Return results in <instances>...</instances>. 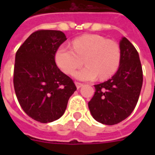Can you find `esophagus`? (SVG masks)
Wrapping results in <instances>:
<instances>
[{"instance_id": "1", "label": "esophagus", "mask_w": 155, "mask_h": 155, "mask_svg": "<svg viewBox=\"0 0 155 155\" xmlns=\"http://www.w3.org/2000/svg\"><path fill=\"white\" fill-rule=\"evenodd\" d=\"M75 85H76L77 89H80V88L83 85V84H82V83H80V82H75Z\"/></svg>"}]
</instances>
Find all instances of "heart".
I'll return each mask as SVG.
<instances>
[{
    "label": "heart",
    "mask_w": 155,
    "mask_h": 155,
    "mask_svg": "<svg viewBox=\"0 0 155 155\" xmlns=\"http://www.w3.org/2000/svg\"><path fill=\"white\" fill-rule=\"evenodd\" d=\"M121 51L119 44L99 35H83L72 41V47L61 45L54 54L58 67L71 74L83 64L86 66L74 73L81 81H94L110 77L120 65Z\"/></svg>",
    "instance_id": "b5f03b06"
}]
</instances>
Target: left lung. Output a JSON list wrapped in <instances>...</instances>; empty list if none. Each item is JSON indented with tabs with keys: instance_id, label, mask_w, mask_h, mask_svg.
I'll return each mask as SVG.
<instances>
[{
	"instance_id": "obj_1",
	"label": "left lung",
	"mask_w": 155,
	"mask_h": 155,
	"mask_svg": "<svg viewBox=\"0 0 155 155\" xmlns=\"http://www.w3.org/2000/svg\"><path fill=\"white\" fill-rule=\"evenodd\" d=\"M120 66L109 81L94 84L95 92L88 105L100 123L113 125L130 116L136 106L143 84L139 53L128 39L120 42Z\"/></svg>"
}]
</instances>
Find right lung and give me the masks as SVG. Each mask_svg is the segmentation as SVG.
Listing matches in <instances>:
<instances>
[{
	"instance_id": "obj_1",
	"label": "right lung",
	"mask_w": 155,
	"mask_h": 155,
	"mask_svg": "<svg viewBox=\"0 0 155 155\" xmlns=\"http://www.w3.org/2000/svg\"><path fill=\"white\" fill-rule=\"evenodd\" d=\"M66 36L61 31L33 32L16 51L14 89L25 114L41 123L60 119L76 91L72 79L57 67L54 54Z\"/></svg>"
}]
</instances>
